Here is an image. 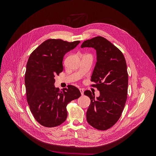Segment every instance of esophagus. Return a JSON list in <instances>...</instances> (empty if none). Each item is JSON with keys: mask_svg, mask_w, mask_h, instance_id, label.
Instances as JSON below:
<instances>
[{"mask_svg": "<svg viewBox=\"0 0 156 156\" xmlns=\"http://www.w3.org/2000/svg\"><path fill=\"white\" fill-rule=\"evenodd\" d=\"M80 93H81V95L83 96L84 94V90L82 88H80Z\"/></svg>", "mask_w": 156, "mask_h": 156, "instance_id": "obj_1", "label": "esophagus"}]
</instances>
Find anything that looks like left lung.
Listing matches in <instances>:
<instances>
[{"instance_id":"8db88e82","label":"left lung","mask_w":156,"mask_h":156,"mask_svg":"<svg viewBox=\"0 0 156 156\" xmlns=\"http://www.w3.org/2000/svg\"><path fill=\"white\" fill-rule=\"evenodd\" d=\"M93 48L97 62L93 72L91 86L100 91V96L86 90L84 94L91 99L86 112L88 123L99 130L113 126L121 117L127 99L128 75L125 58L121 51L107 39L96 36L81 46Z\"/></svg>"}]
</instances>
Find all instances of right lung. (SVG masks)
I'll list each match as a JSON object with an SVG mask.
<instances>
[{
	"label": "right lung",
	"mask_w": 156,
	"mask_h": 156,
	"mask_svg": "<svg viewBox=\"0 0 156 156\" xmlns=\"http://www.w3.org/2000/svg\"><path fill=\"white\" fill-rule=\"evenodd\" d=\"M80 42L49 39L28 58L25 76L27 99L34 118L44 126L55 127L63 123L67 117L66 105L81 96L80 90L73 85L62 90L54 86L55 76L63 70L65 54Z\"/></svg>",
	"instance_id": "obj_1"
}]
</instances>
